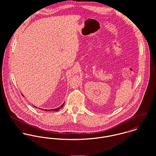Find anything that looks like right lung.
<instances>
[{
	"label": "right lung",
	"instance_id": "add662e5",
	"mask_svg": "<svg viewBox=\"0 0 156 156\" xmlns=\"http://www.w3.org/2000/svg\"><path fill=\"white\" fill-rule=\"evenodd\" d=\"M23 96H24L23 95H22ZM64 104H65V103H64L60 107H59V108H56V109H48V110H47V109H44L45 111H55V112H57L58 111H59V109H61L63 106H64ZM35 108H37V107H36V106H34ZM41 110H43V109H41Z\"/></svg>",
	"mask_w": 156,
	"mask_h": 156
}]
</instances>
